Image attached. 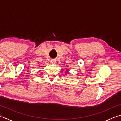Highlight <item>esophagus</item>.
I'll use <instances>...</instances> for the list:
<instances>
[{
	"instance_id": "34e87169",
	"label": "esophagus",
	"mask_w": 121,
	"mask_h": 121,
	"mask_svg": "<svg viewBox=\"0 0 121 121\" xmlns=\"http://www.w3.org/2000/svg\"><path fill=\"white\" fill-rule=\"evenodd\" d=\"M56 62V60H54V59H52V60H51V62L52 63V64H55Z\"/></svg>"
}]
</instances>
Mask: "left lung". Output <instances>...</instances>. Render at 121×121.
<instances>
[{
    "label": "left lung",
    "instance_id": "left-lung-1",
    "mask_svg": "<svg viewBox=\"0 0 121 121\" xmlns=\"http://www.w3.org/2000/svg\"><path fill=\"white\" fill-rule=\"evenodd\" d=\"M66 70V73H68V71H69V70H68V69H66V70ZM65 73V74H67L66 73Z\"/></svg>",
    "mask_w": 121,
    "mask_h": 121
}]
</instances>
